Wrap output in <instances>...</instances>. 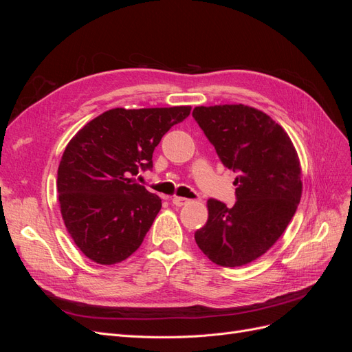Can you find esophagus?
Masks as SVG:
<instances>
[{
  "mask_svg": "<svg viewBox=\"0 0 352 352\" xmlns=\"http://www.w3.org/2000/svg\"><path fill=\"white\" fill-rule=\"evenodd\" d=\"M172 202L176 206V207H182L185 204H188L189 199L188 198H182V197H173L172 198Z\"/></svg>",
  "mask_w": 352,
  "mask_h": 352,
  "instance_id": "obj_1",
  "label": "esophagus"
}]
</instances>
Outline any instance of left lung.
Segmentation results:
<instances>
[{
    "instance_id": "left-lung-1",
    "label": "left lung",
    "mask_w": 352,
    "mask_h": 352,
    "mask_svg": "<svg viewBox=\"0 0 352 352\" xmlns=\"http://www.w3.org/2000/svg\"><path fill=\"white\" fill-rule=\"evenodd\" d=\"M192 117L236 173L233 207L210 198L208 220L195 232L207 257L223 267L258 258L278 241L301 199V167L289 136L270 117L242 104L195 107Z\"/></svg>"
}]
</instances>
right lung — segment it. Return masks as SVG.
<instances>
[{
	"label": "right lung",
	"instance_id": "1",
	"mask_svg": "<svg viewBox=\"0 0 352 352\" xmlns=\"http://www.w3.org/2000/svg\"><path fill=\"white\" fill-rule=\"evenodd\" d=\"M189 113L190 107L109 110L67 144L58 201L70 236L88 258L110 265L141 247L162 199L132 177L153 168L155 146Z\"/></svg>",
	"mask_w": 352,
	"mask_h": 352
}]
</instances>
